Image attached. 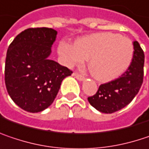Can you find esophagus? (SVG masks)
I'll return each mask as SVG.
<instances>
[{
    "label": "esophagus",
    "instance_id": "obj_1",
    "mask_svg": "<svg viewBox=\"0 0 149 149\" xmlns=\"http://www.w3.org/2000/svg\"><path fill=\"white\" fill-rule=\"evenodd\" d=\"M73 76H74L77 79V80H79V81H84V79H85V77H84V76H82V75L78 74V73H73Z\"/></svg>",
    "mask_w": 149,
    "mask_h": 149
}]
</instances>
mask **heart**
<instances>
[{"label": "heart", "instance_id": "1", "mask_svg": "<svg viewBox=\"0 0 149 149\" xmlns=\"http://www.w3.org/2000/svg\"><path fill=\"white\" fill-rule=\"evenodd\" d=\"M58 53L68 67L81 66L89 59L88 66L99 81L108 82L123 75L134 55L131 40L113 32L103 31L78 38L75 44L61 42Z\"/></svg>", "mask_w": 149, "mask_h": 149}]
</instances>
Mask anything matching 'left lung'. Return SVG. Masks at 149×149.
<instances>
[{
  "label": "left lung",
  "mask_w": 149,
  "mask_h": 149,
  "mask_svg": "<svg viewBox=\"0 0 149 149\" xmlns=\"http://www.w3.org/2000/svg\"><path fill=\"white\" fill-rule=\"evenodd\" d=\"M134 55L128 70L118 78L100 85L93 96L88 97L89 104L104 113L121 110L139 92L143 82L144 53L138 42H133Z\"/></svg>",
  "instance_id": "8db88e82"
}]
</instances>
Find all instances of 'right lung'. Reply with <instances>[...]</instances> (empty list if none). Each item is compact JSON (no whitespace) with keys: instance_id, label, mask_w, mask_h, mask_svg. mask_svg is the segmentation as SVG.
Returning a JSON list of instances; mask_svg holds the SVG:
<instances>
[{"instance_id":"right-lung-1","label":"right lung","mask_w":149,"mask_h":149,"mask_svg":"<svg viewBox=\"0 0 149 149\" xmlns=\"http://www.w3.org/2000/svg\"><path fill=\"white\" fill-rule=\"evenodd\" d=\"M57 31L51 28H30L9 45L5 64L7 90L20 108L39 113L54 101L63 79L72 72L50 60Z\"/></svg>"}]
</instances>
